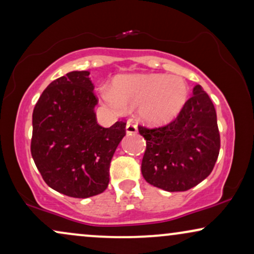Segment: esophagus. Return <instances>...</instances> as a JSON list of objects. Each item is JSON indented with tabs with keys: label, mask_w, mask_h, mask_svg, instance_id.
<instances>
[{
	"label": "esophagus",
	"mask_w": 254,
	"mask_h": 254,
	"mask_svg": "<svg viewBox=\"0 0 254 254\" xmlns=\"http://www.w3.org/2000/svg\"><path fill=\"white\" fill-rule=\"evenodd\" d=\"M125 129H127V134L137 133V131H138L137 125L133 124V123H131V122H127V127H125Z\"/></svg>",
	"instance_id": "34e87169"
}]
</instances>
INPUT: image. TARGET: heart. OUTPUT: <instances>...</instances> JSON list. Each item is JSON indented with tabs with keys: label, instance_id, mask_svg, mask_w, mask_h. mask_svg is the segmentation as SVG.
Instances as JSON below:
<instances>
[{
	"label": "heart",
	"instance_id": "obj_1",
	"mask_svg": "<svg viewBox=\"0 0 254 254\" xmlns=\"http://www.w3.org/2000/svg\"><path fill=\"white\" fill-rule=\"evenodd\" d=\"M102 97L115 110L138 108V116L150 125L172 122L181 114L189 99V86L179 76L163 73L122 75L103 88Z\"/></svg>",
	"mask_w": 254,
	"mask_h": 254
}]
</instances>
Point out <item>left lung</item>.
I'll return each mask as SVG.
<instances>
[{
  "mask_svg": "<svg viewBox=\"0 0 254 254\" xmlns=\"http://www.w3.org/2000/svg\"><path fill=\"white\" fill-rule=\"evenodd\" d=\"M146 140L142 175L169 192L186 191L212 172L220 149L214 105L200 85L175 121L162 127H138Z\"/></svg>",
  "mask_w": 254,
  "mask_h": 254,
  "instance_id": "obj_1",
  "label": "left lung"
}]
</instances>
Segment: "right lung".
I'll return each mask as SVG.
<instances>
[{"label": "right lung", "instance_id": "right-lung-1", "mask_svg": "<svg viewBox=\"0 0 254 254\" xmlns=\"http://www.w3.org/2000/svg\"><path fill=\"white\" fill-rule=\"evenodd\" d=\"M89 71H71L51 82L33 112L31 156L51 189L73 198L105 191L109 168L125 136L124 122L97 124L98 99Z\"/></svg>", "mask_w": 254, "mask_h": 254}]
</instances>
